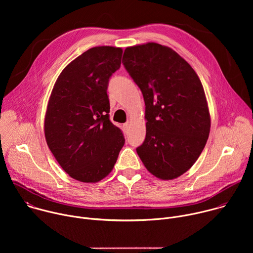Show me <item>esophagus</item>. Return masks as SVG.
<instances>
[{
  "instance_id": "34e87169",
  "label": "esophagus",
  "mask_w": 253,
  "mask_h": 253,
  "mask_svg": "<svg viewBox=\"0 0 253 253\" xmlns=\"http://www.w3.org/2000/svg\"><path fill=\"white\" fill-rule=\"evenodd\" d=\"M129 127H130V124L129 123H125V124H123V128H124V130H128L129 129Z\"/></svg>"
}]
</instances>
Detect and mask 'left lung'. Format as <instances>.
<instances>
[{
	"mask_svg": "<svg viewBox=\"0 0 253 253\" xmlns=\"http://www.w3.org/2000/svg\"><path fill=\"white\" fill-rule=\"evenodd\" d=\"M122 62L145 102L146 137L137 154L159 179L181 176L198 159L210 132L199 77L174 50L152 42L127 47Z\"/></svg>",
	"mask_w": 253,
	"mask_h": 253,
	"instance_id": "obj_1",
	"label": "left lung"
}]
</instances>
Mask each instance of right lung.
I'll use <instances>...</instances> for the list:
<instances>
[{
    "label": "right lung",
    "mask_w": 253,
    "mask_h": 253,
    "mask_svg": "<svg viewBox=\"0 0 253 253\" xmlns=\"http://www.w3.org/2000/svg\"><path fill=\"white\" fill-rule=\"evenodd\" d=\"M122 49L94 47L68 64L48 101L45 138L70 177L96 183L109 174L125 139L109 119V78L120 68Z\"/></svg>",
    "instance_id": "obj_1"
}]
</instances>
